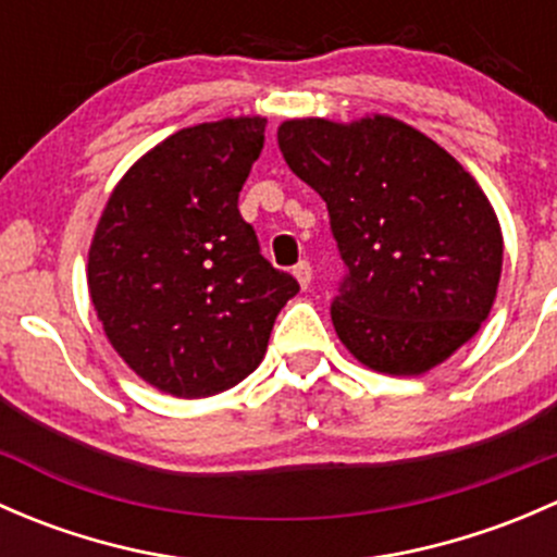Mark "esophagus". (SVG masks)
Listing matches in <instances>:
<instances>
[{
	"mask_svg": "<svg viewBox=\"0 0 557 557\" xmlns=\"http://www.w3.org/2000/svg\"><path fill=\"white\" fill-rule=\"evenodd\" d=\"M294 277L299 280V285L301 288H307V285L312 283V267H310V261H299L294 267Z\"/></svg>",
	"mask_w": 557,
	"mask_h": 557,
	"instance_id": "1",
	"label": "esophagus"
}]
</instances>
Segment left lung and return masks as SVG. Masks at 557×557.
I'll use <instances>...</instances> for the list:
<instances>
[{
  "mask_svg": "<svg viewBox=\"0 0 557 557\" xmlns=\"http://www.w3.org/2000/svg\"><path fill=\"white\" fill-rule=\"evenodd\" d=\"M277 143L329 207L345 261L331 320L363 367L423 374L480 331L502 277V226L445 148L387 115L296 117Z\"/></svg>",
  "mask_w": 557,
  "mask_h": 557,
  "instance_id": "obj_1",
  "label": "left lung"
}]
</instances>
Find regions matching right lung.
Masks as SVG:
<instances>
[{
    "label": "right lung",
    "instance_id": "obj_1",
    "mask_svg": "<svg viewBox=\"0 0 557 557\" xmlns=\"http://www.w3.org/2000/svg\"><path fill=\"white\" fill-rule=\"evenodd\" d=\"M263 128L267 117H223L166 137L115 185L88 250V290L110 345L177 398L243 383L299 294L237 207Z\"/></svg>",
    "mask_w": 557,
    "mask_h": 557
}]
</instances>
